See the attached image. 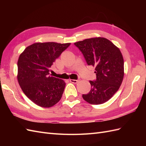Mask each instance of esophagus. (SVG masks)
Returning a JSON list of instances; mask_svg holds the SVG:
<instances>
[{
  "label": "esophagus",
  "mask_w": 146,
  "mask_h": 146,
  "mask_svg": "<svg viewBox=\"0 0 146 146\" xmlns=\"http://www.w3.org/2000/svg\"><path fill=\"white\" fill-rule=\"evenodd\" d=\"M79 81H80L79 80H73V79H70V82L73 83H75V84H76V83H78Z\"/></svg>",
  "instance_id": "esophagus-1"
}]
</instances>
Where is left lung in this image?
<instances>
[{
  "label": "left lung",
  "instance_id": "8db88e82",
  "mask_svg": "<svg viewBox=\"0 0 146 146\" xmlns=\"http://www.w3.org/2000/svg\"><path fill=\"white\" fill-rule=\"evenodd\" d=\"M82 51L88 65L95 66L97 79L90 81L92 88L82 97L88 103H105L118 91L124 76L123 58L119 48L101 37L74 43Z\"/></svg>",
  "mask_w": 146,
  "mask_h": 146
}]
</instances>
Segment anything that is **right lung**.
Listing matches in <instances>:
<instances>
[{
    "label": "right lung",
    "mask_w": 146,
    "mask_h": 146,
    "mask_svg": "<svg viewBox=\"0 0 146 146\" xmlns=\"http://www.w3.org/2000/svg\"><path fill=\"white\" fill-rule=\"evenodd\" d=\"M71 43L36 42L24 49L17 61V80L27 98L49 108L61 100L66 83L49 76L50 68Z\"/></svg>",
    "instance_id": "add662e5"
}]
</instances>
